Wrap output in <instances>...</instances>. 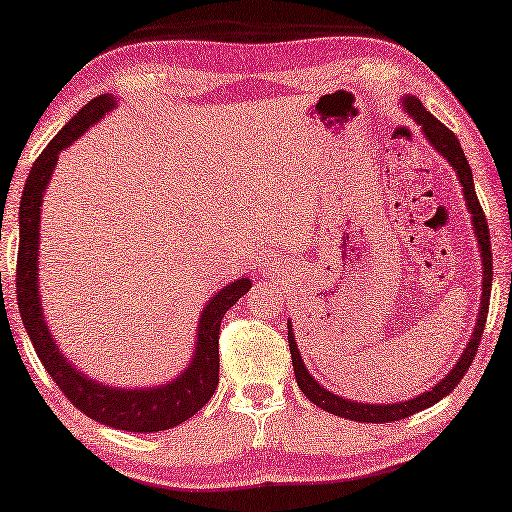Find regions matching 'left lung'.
Wrapping results in <instances>:
<instances>
[{"label": "left lung", "mask_w": 512, "mask_h": 512, "mask_svg": "<svg viewBox=\"0 0 512 512\" xmlns=\"http://www.w3.org/2000/svg\"><path fill=\"white\" fill-rule=\"evenodd\" d=\"M405 110L413 116L424 136L431 140V145L436 147L440 154L451 162V167L458 171V178L464 187V198L466 204H469V211L473 215V226L477 233V242H480L482 248V262H484V292H482V308H480V319H477V325L473 330V336L469 345H466L464 354L460 356L458 365H455L447 378H442L440 383L433 387L431 391H424L422 396L407 400V402H396V405H358V402L345 400L341 396L332 394V391L323 389L317 380H314L306 365H303L295 336H292V328L288 325V343H290V354H292V367H295V376H297V385L299 389L306 394L308 400H312L314 405L321 407L323 411L334 413V416H341L347 420H358V422H394V420H402L409 418L413 413H418L422 409H427L431 405H436L438 400H442L444 396H449L451 391L460 385V380L464 378V374L469 372V367L473 363V358L477 354V347H480L482 334H484V325H486V317H488V299H491V286H493V253H491V235H488V222L486 215L480 206V200H477V193L473 187V173L469 167V160H466L464 151L460 147V140L455 138V134L451 132L449 127H444L436 116L429 114L424 110L422 103L413 96H407L405 101Z\"/></svg>", "instance_id": "1"}]
</instances>
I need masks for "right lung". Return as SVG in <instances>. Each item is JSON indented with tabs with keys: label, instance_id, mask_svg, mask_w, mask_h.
I'll return each instance as SVG.
<instances>
[{
	"label": "right lung",
	"instance_id": "add662e5",
	"mask_svg": "<svg viewBox=\"0 0 512 512\" xmlns=\"http://www.w3.org/2000/svg\"><path fill=\"white\" fill-rule=\"evenodd\" d=\"M116 107L110 94H101L92 99L61 132L54 136L48 147L41 151L35 165L30 169L24 195L19 206V250H17V306L24 328L30 334L41 365L52 376L54 383L63 391L76 409L85 416L103 422L107 427L154 433L176 427L198 413L215 394L220 380V325L226 310L237 299H242L248 288V279L233 281L222 288L204 308L198 347L187 372L173 383L158 389H116L94 383L79 369L65 361L59 347L54 345L43 321L39 286H37V255H39V206L43 191L48 187L52 169L57 165L59 151L68 147L74 138H79L85 129Z\"/></svg>",
	"mask_w": 512,
	"mask_h": 512
}]
</instances>
